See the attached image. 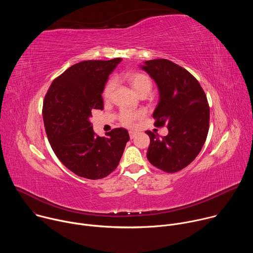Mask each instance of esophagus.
<instances>
[{
	"label": "esophagus",
	"mask_w": 253,
	"mask_h": 253,
	"mask_svg": "<svg viewBox=\"0 0 253 253\" xmlns=\"http://www.w3.org/2000/svg\"><path fill=\"white\" fill-rule=\"evenodd\" d=\"M137 135V132H135V131H130L129 132V136H130V139H133L135 136Z\"/></svg>",
	"instance_id": "esophagus-1"
}]
</instances>
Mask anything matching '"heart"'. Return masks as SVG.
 Instances as JSON below:
<instances>
[{"mask_svg":"<svg viewBox=\"0 0 253 253\" xmlns=\"http://www.w3.org/2000/svg\"><path fill=\"white\" fill-rule=\"evenodd\" d=\"M123 78L131 85V87L134 89V91L138 95H142V94L148 95L152 89V80L150 79V77L144 73H140V72H129V73L123 76ZM113 90H114V81L109 80L105 85L103 90V97L105 100L110 99ZM141 117H142V114L140 112L123 110L120 114V121L123 125L130 127Z\"/></svg>","mask_w":253,"mask_h":253,"instance_id":"heart-1","label":"heart"}]
</instances>
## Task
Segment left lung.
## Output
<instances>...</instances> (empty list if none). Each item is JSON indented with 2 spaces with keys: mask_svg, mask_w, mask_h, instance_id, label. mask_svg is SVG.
I'll use <instances>...</instances> for the list:
<instances>
[{
  "mask_svg": "<svg viewBox=\"0 0 253 253\" xmlns=\"http://www.w3.org/2000/svg\"><path fill=\"white\" fill-rule=\"evenodd\" d=\"M141 68L159 89L154 125L168 128L162 138L146 131L150 138L147 159L164 172L180 171L196 158L205 143L209 130L206 95L187 70L167 59L146 61Z\"/></svg>",
  "mask_w": 253,
  "mask_h": 253,
  "instance_id": "obj_1",
  "label": "left lung"
}]
</instances>
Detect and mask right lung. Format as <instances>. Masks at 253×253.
<instances>
[{"label": "right lung", "instance_id": "add662e5", "mask_svg": "<svg viewBox=\"0 0 253 253\" xmlns=\"http://www.w3.org/2000/svg\"><path fill=\"white\" fill-rule=\"evenodd\" d=\"M121 60H89L71 66L52 82L45 96L42 113L51 147L80 177L96 180L112 173L130 139L124 128L96 136L89 120L92 110H103L102 92Z\"/></svg>", "mask_w": 253, "mask_h": 253}]
</instances>
